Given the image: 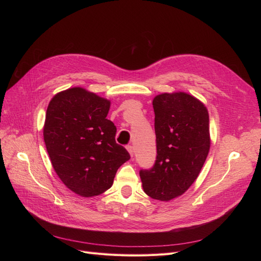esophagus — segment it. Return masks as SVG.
I'll list each match as a JSON object with an SVG mask.
<instances>
[{
  "instance_id": "1",
  "label": "esophagus",
  "mask_w": 261,
  "mask_h": 261,
  "mask_svg": "<svg viewBox=\"0 0 261 261\" xmlns=\"http://www.w3.org/2000/svg\"><path fill=\"white\" fill-rule=\"evenodd\" d=\"M127 150H128V152H129V154L132 155V156H134V153H135V149H134V147L132 146V145H128L127 147Z\"/></svg>"
}]
</instances>
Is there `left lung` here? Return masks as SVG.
<instances>
[{
	"label": "left lung",
	"instance_id": "obj_1",
	"mask_svg": "<svg viewBox=\"0 0 261 261\" xmlns=\"http://www.w3.org/2000/svg\"><path fill=\"white\" fill-rule=\"evenodd\" d=\"M156 156L139 175L145 193L169 201L184 194L199 175L210 149L209 114L185 92L162 93L152 102Z\"/></svg>",
	"mask_w": 261,
	"mask_h": 261
}]
</instances>
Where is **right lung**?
Wrapping results in <instances>:
<instances>
[{
    "label": "right lung",
    "instance_id": "add662e5",
    "mask_svg": "<svg viewBox=\"0 0 261 261\" xmlns=\"http://www.w3.org/2000/svg\"><path fill=\"white\" fill-rule=\"evenodd\" d=\"M107 99L75 87L55 94L46 110L43 137L53 168L70 191L83 197L106 192L117 169L130 159L116 144Z\"/></svg>",
    "mask_w": 261,
    "mask_h": 261
}]
</instances>
